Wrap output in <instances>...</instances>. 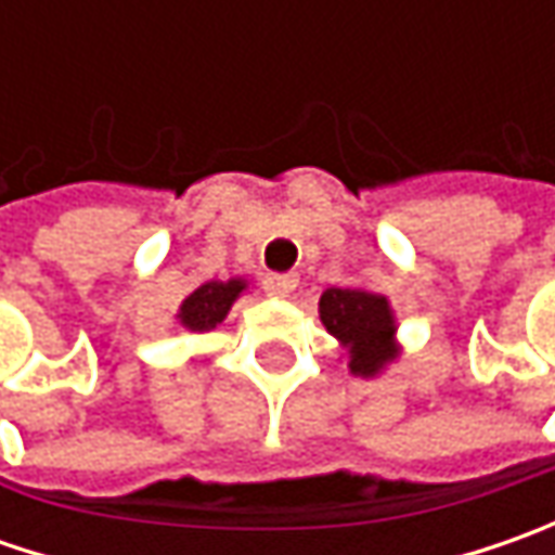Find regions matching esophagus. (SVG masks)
Wrapping results in <instances>:
<instances>
[{
  "label": "esophagus",
  "mask_w": 555,
  "mask_h": 555,
  "mask_svg": "<svg viewBox=\"0 0 555 555\" xmlns=\"http://www.w3.org/2000/svg\"><path fill=\"white\" fill-rule=\"evenodd\" d=\"M299 278L296 274H268L266 278V293L274 299H287L289 293L296 289Z\"/></svg>",
  "instance_id": "obj_1"
}]
</instances>
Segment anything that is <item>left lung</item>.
Here are the masks:
<instances>
[{
    "label": "left lung",
    "instance_id": "left-lung-1",
    "mask_svg": "<svg viewBox=\"0 0 555 555\" xmlns=\"http://www.w3.org/2000/svg\"><path fill=\"white\" fill-rule=\"evenodd\" d=\"M321 324L349 352V371L354 376H376L398 358L395 346V314L386 296L361 287L324 289Z\"/></svg>",
    "mask_w": 555,
    "mask_h": 555
}]
</instances>
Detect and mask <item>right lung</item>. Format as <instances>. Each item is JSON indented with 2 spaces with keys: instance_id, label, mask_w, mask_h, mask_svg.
Segmentation results:
<instances>
[{
  "instance_id": "1",
  "label": "right lung",
  "mask_w": 555,
  "mask_h": 555,
  "mask_svg": "<svg viewBox=\"0 0 555 555\" xmlns=\"http://www.w3.org/2000/svg\"><path fill=\"white\" fill-rule=\"evenodd\" d=\"M246 289V281L241 278H231V281H206L201 287L194 289L179 309V324L184 331L203 333L216 331L228 318V311L234 306V299Z\"/></svg>"
}]
</instances>
